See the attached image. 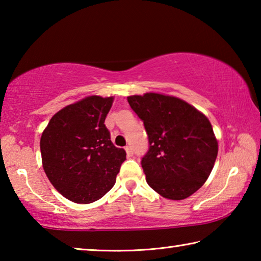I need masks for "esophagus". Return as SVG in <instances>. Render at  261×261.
<instances>
[{
  "instance_id": "obj_1",
  "label": "esophagus",
  "mask_w": 261,
  "mask_h": 261,
  "mask_svg": "<svg viewBox=\"0 0 261 261\" xmlns=\"http://www.w3.org/2000/svg\"><path fill=\"white\" fill-rule=\"evenodd\" d=\"M125 152H126V155L129 158L134 155V149H132L131 146H125Z\"/></svg>"
}]
</instances>
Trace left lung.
<instances>
[{
  "mask_svg": "<svg viewBox=\"0 0 261 261\" xmlns=\"http://www.w3.org/2000/svg\"><path fill=\"white\" fill-rule=\"evenodd\" d=\"M127 102L148 136L141 167L149 187L171 200L185 199L199 190L218 156L208 118L184 100L160 93L131 95Z\"/></svg>",
  "mask_w": 261,
  "mask_h": 261,
  "instance_id": "1",
  "label": "left lung"
}]
</instances>
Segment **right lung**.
Here are the masks:
<instances>
[{
  "instance_id": "add662e5",
  "label": "right lung",
  "mask_w": 261,
  "mask_h": 261,
  "mask_svg": "<svg viewBox=\"0 0 261 261\" xmlns=\"http://www.w3.org/2000/svg\"><path fill=\"white\" fill-rule=\"evenodd\" d=\"M113 101V96H86L57 112L42 132L43 170L53 187L77 204L102 198L126 159L105 125Z\"/></svg>"
}]
</instances>
